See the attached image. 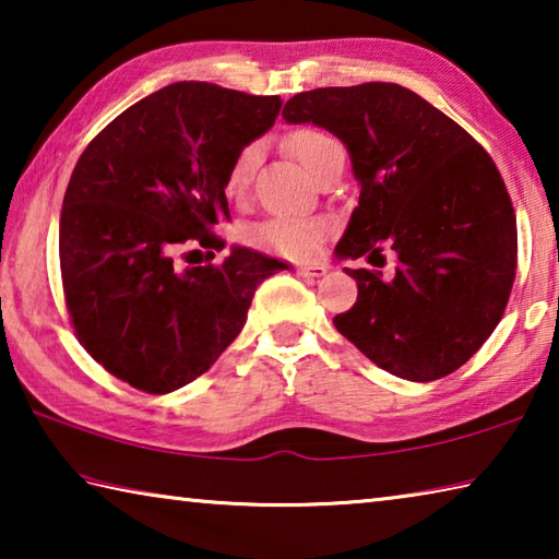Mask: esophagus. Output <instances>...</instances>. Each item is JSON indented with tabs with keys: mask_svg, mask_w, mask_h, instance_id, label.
<instances>
[{
	"mask_svg": "<svg viewBox=\"0 0 559 559\" xmlns=\"http://www.w3.org/2000/svg\"><path fill=\"white\" fill-rule=\"evenodd\" d=\"M325 266L323 263H300L298 266V273L300 276H306V278H320V276H325Z\"/></svg>",
	"mask_w": 559,
	"mask_h": 559,
	"instance_id": "1",
	"label": "esophagus"
}]
</instances>
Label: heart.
<instances>
[{
  "instance_id": "1",
  "label": "heart",
  "mask_w": 559,
  "mask_h": 559,
  "mask_svg": "<svg viewBox=\"0 0 559 559\" xmlns=\"http://www.w3.org/2000/svg\"><path fill=\"white\" fill-rule=\"evenodd\" d=\"M288 153L298 159V163L308 169L310 175H316L320 165L325 163L330 153L340 150V143L335 138H330L328 132L300 126L293 128L286 135ZM261 159L259 143H246L236 150L234 157L229 159L224 173V192L231 200H239L249 189L253 173H257ZM328 222L323 219H306V216H271L266 222L253 224L246 231L249 243L259 246L263 251L281 253V257H308L318 249V243L325 239Z\"/></svg>"
}]
</instances>
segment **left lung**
<instances>
[{"mask_svg": "<svg viewBox=\"0 0 559 559\" xmlns=\"http://www.w3.org/2000/svg\"><path fill=\"white\" fill-rule=\"evenodd\" d=\"M283 118L333 132L349 153L359 202L335 253L384 266L345 269L355 306L333 318L359 353L402 380L431 382L478 353L506 313L518 226L503 177L484 145L396 83L316 88Z\"/></svg>", "mask_w": 559, "mask_h": 559, "instance_id": "obj_1", "label": "left lung"}]
</instances>
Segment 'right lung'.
I'll use <instances>...</instances> for the list:
<instances>
[{
	"instance_id": "1",
	"label": "right lung",
	"mask_w": 559,
	"mask_h": 559,
	"mask_svg": "<svg viewBox=\"0 0 559 559\" xmlns=\"http://www.w3.org/2000/svg\"><path fill=\"white\" fill-rule=\"evenodd\" d=\"M278 96L179 81L108 122L73 167L59 259L73 333L98 365L140 392L194 382L241 333L263 278L286 263L251 249L182 269L229 219L224 173L263 135Z\"/></svg>"
}]
</instances>
